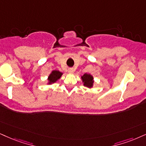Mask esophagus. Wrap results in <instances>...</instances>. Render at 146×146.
<instances>
[{"instance_id": "1", "label": "esophagus", "mask_w": 146, "mask_h": 146, "mask_svg": "<svg viewBox=\"0 0 146 146\" xmlns=\"http://www.w3.org/2000/svg\"><path fill=\"white\" fill-rule=\"evenodd\" d=\"M68 71V73L72 74V73H74V70L73 68H69Z\"/></svg>"}]
</instances>
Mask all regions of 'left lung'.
Here are the masks:
<instances>
[{"label": "left lung", "instance_id": "1", "mask_svg": "<svg viewBox=\"0 0 146 146\" xmlns=\"http://www.w3.org/2000/svg\"><path fill=\"white\" fill-rule=\"evenodd\" d=\"M81 79L84 87L89 88V89L93 88V83H94V79H93V76L92 75L88 73H84L83 76H81Z\"/></svg>", "mask_w": 146, "mask_h": 146}]
</instances>
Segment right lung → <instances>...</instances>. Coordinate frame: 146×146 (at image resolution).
Segmentation results:
<instances>
[{
  "label": "right lung",
  "mask_w": 146,
  "mask_h": 146,
  "mask_svg": "<svg viewBox=\"0 0 146 146\" xmlns=\"http://www.w3.org/2000/svg\"><path fill=\"white\" fill-rule=\"evenodd\" d=\"M62 74L63 73L61 72H59V70H53L48 76L47 84H52L55 83V82H56L57 80L62 77Z\"/></svg>",
  "instance_id": "add662e5"
}]
</instances>
